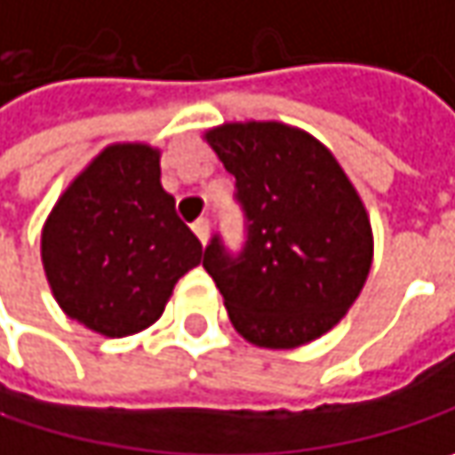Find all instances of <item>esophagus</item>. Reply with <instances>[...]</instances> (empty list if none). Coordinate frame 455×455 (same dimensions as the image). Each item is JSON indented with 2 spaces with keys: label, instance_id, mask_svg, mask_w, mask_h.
<instances>
[{
  "label": "esophagus",
  "instance_id": "34e87169",
  "mask_svg": "<svg viewBox=\"0 0 455 455\" xmlns=\"http://www.w3.org/2000/svg\"><path fill=\"white\" fill-rule=\"evenodd\" d=\"M192 231H195V236L205 244V239H208V231H211V224H208V219H197L195 224H192Z\"/></svg>",
  "mask_w": 455,
  "mask_h": 455
}]
</instances>
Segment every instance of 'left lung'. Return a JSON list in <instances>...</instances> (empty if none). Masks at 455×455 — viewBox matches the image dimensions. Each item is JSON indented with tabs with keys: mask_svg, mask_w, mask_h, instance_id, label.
<instances>
[{
	"mask_svg": "<svg viewBox=\"0 0 455 455\" xmlns=\"http://www.w3.org/2000/svg\"><path fill=\"white\" fill-rule=\"evenodd\" d=\"M244 213L234 255L216 234L203 258L231 325L255 347L294 349L328 333L372 266V228L356 189L312 135L281 122L205 132Z\"/></svg>",
	"mask_w": 455,
	"mask_h": 455,
	"instance_id": "obj_1",
	"label": "left lung"
}]
</instances>
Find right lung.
<instances>
[{"label":"right lung","instance_id":"1","mask_svg":"<svg viewBox=\"0 0 455 455\" xmlns=\"http://www.w3.org/2000/svg\"><path fill=\"white\" fill-rule=\"evenodd\" d=\"M158 158L143 143L104 148L64 189L41 231L54 299L108 339L153 325L174 283L203 260V244L161 187Z\"/></svg>","mask_w":455,"mask_h":455}]
</instances>
